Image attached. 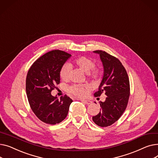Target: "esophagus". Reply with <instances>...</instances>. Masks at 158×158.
I'll use <instances>...</instances> for the list:
<instances>
[{
    "label": "esophagus",
    "instance_id": "esophagus-1",
    "mask_svg": "<svg viewBox=\"0 0 158 158\" xmlns=\"http://www.w3.org/2000/svg\"><path fill=\"white\" fill-rule=\"evenodd\" d=\"M81 101L83 103H85V104H88V105L92 104V101H90L89 100H81Z\"/></svg>",
    "mask_w": 158,
    "mask_h": 158
}]
</instances>
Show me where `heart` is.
I'll use <instances>...</instances> for the list:
<instances>
[{
    "instance_id": "1",
    "label": "heart",
    "mask_w": 158,
    "mask_h": 158,
    "mask_svg": "<svg viewBox=\"0 0 158 158\" xmlns=\"http://www.w3.org/2000/svg\"><path fill=\"white\" fill-rule=\"evenodd\" d=\"M76 66L82 71L88 73V76L92 79H97L100 76L101 72L98 68L94 66V62L85 56H80L77 57L73 61ZM71 70V66L69 64H64L61 69L60 76L63 80H66L69 78V74ZM89 86L88 85H73L68 88L69 92L77 97H84L89 89Z\"/></svg>"
}]
</instances>
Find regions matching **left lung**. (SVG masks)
Listing matches in <instances>:
<instances>
[{
    "label": "left lung",
    "instance_id": "obj_1",
    "mask_svg": "<svg viewBox=\"0 0 158 158\" xmlns=\"http://www.w3.org/2000/svg\"><path fill=\"white\" fill-rule=\"evenodd\" d=\"M94 52L100 56L104 68L102 81L94 96L100 97L105 93L107 97L104 102H100V112L92 119L97 126L104 127L117 122L126 110L130 95L129 80L125 68L117 58L102 51Z\"/></svg>",
    "mask_w": 158,
    "mask_h": 158
}]
</instances>
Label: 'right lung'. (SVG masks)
Wrapping results in <instances>:
<instances>
[{
	"label": "right lung",
	"instance_id": "1",
	"mask_svg": "<svg viewBox=\"0 0 158 158\" xmlns=\"http://www.w3.org/2000/svg\"><path fill=\"white\" fill-rule=\"evenodd\" d=\"M70 57L64 51L54 50L39 57L27 72L26 88L29 105L36 117L46 123H59L69 113L72 99L66 95L58 99L51 92L60 84L61 69Z\"/></svg>",
	"mask_w": 158,
	"mask_h": 158
}]
</instances>
